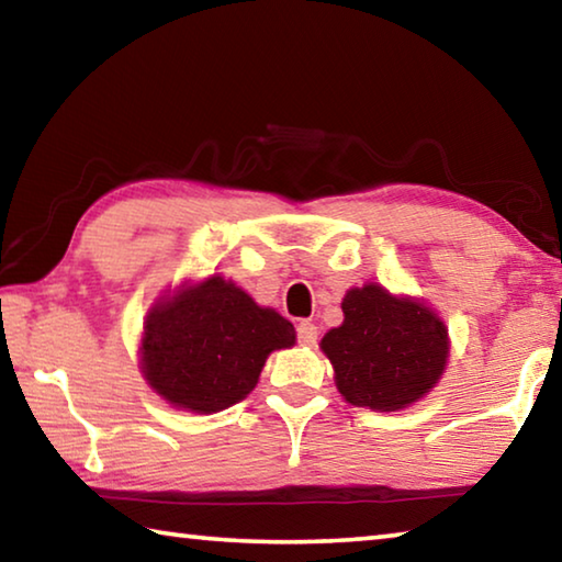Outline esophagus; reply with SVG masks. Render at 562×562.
Segmentation results:
<instances>
[{"label":"esophagus","instance_id":"esophagus-1","mask_svg":"<svg viewBox=\"0 0 562 562\" xmlns=\"http://www.w3.org/2000/svg\"><path fill=\"white\" fill-rule=\"evenodd\" d=\"M297 341L304 347H312L317 341V327L312 322H300L297 325Z\"/></svg>","mask_w":562,"mask_h":562}]
</instances>
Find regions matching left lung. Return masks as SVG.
<instances>
[{
	"label": "left lung",
	"mask_w": 562,
	"mask_h": 562,
	"mask_svg": "<svg viewBox=\"0 0 562 562\" xmlns=\"http://www.w3.org/2000/svg\"><path fill=\"white\" fill-rule=\"evenodd\" d=\"M341 312L345 322L327 331L322 351L349 404L396 412L439 382L449 331L429 307L364 284L347 292Z\"/></svg>",
	"instance_id": "obj_1"
}]
</instances>
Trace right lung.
Instances as JSON below:
<instances>
[{"instance_id":"right-lung-1","label":"right lung","mask_w":562,"mask_h":562,"mask_svg":"<svg viewBox=\"0 0 562 562\" xmlns=\"http://www.w3.org/2000/svg\"><path fill=\"white\" fill-rule=\"evenodd\" d=\"M144 374L178 408L213 414L252 392L272 349L294 345V327L223 278L158 302L146 317Z\"/></svg>"}]
</instances>
